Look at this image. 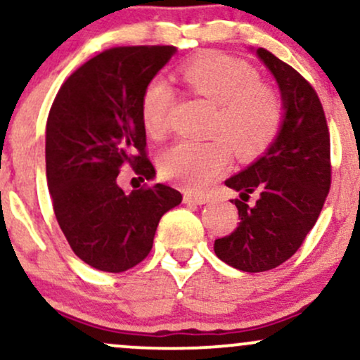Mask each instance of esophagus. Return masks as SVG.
<instances>
[{
	"label": "esophagus",
	"mask_w": 360,
	"mask_h": 360,
	"mask_svg": "<svg viewBox=\"0 0 360 360\" xmlns=\"http://www.w3.org/2000/svg\"><path fill=\"white\" fill-rule=\"evenodd\" d=\"M210 201L208 194H194V193H186L184 194V203L188 205H205Z\"/></svg>",
	"instance_id": "34e87169"
}]
</instances>
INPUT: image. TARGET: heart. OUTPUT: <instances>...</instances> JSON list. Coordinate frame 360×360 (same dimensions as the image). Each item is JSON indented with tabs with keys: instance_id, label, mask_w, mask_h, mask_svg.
<instances>
[{
	"instance_id": "1",
	"label": "heart",
	"mask_w": 360,
	"mask_h": 360,
	"mask_svg": "<svg viewBox=\"0 0 360 360\" xmlns=\"http://www.w3.org/2000/svg\"><path fill=\"white\" fill-rule=\"evenodd\" d=\"M186 93L214 106L212 134L206 142H179L164 154L160 171L167 179L191 191H201L229 166L230 146L238 157H254L278 137L284 120L279 94L260 82L259 72L245 62L208 53L179 68ZM176 91L166 77L148 81L140 100V115L147 134L164 139L176 106Z\"/></svg>"
}]
</instances>
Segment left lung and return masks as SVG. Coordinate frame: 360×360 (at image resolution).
Wrapping results in <instances>:
<instances>
[{
    "mask_svg": "<svg viewBox=\"0 0 360 360\" xmlns=\"http://www.w3.org/2000/svg\"><path fill=\"white\" fill-rule=\"evenodd\" d=\"M260 60L278 81L284 115L278 139L245 171L225 181L240 191L238 226L214 240V254L243 272L271 271L296 254L315 226L332 184L330 131L313 86L266 49ZM257 192L254 205L246 203Z\"/></svg>",
    "mask_w": 360,
    "mask_h": 360,
    "instance_id": "8db88e82",
    "label": "left lung"
}]
</instances>
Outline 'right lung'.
Listing matches in <instances>:
<instances>
[{"instance_id":"1","label":"right lung","mask_w":360,"mask_h":360,"mask_svg":"<svg viewBox=\"0 0 360 360\" xmlns=\"http://www.w3.org/2000/svg\"><path fill=\"white\" fill-rule=\"evenodd\" d=\"M172 45L103 51L60 86L47 118L45 167L53 213L81 260L105 272L135 267L152 250L162 214L183 200L166 184L125 193L120 169L155 176L140 100L171 59Z\"/></svg>"}]
</instances>
